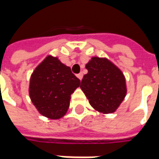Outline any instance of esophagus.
<instances>
[{"instance_id":"1","label":"esophagus","mask_w":159,"mask_h":159,"mask_svg":"<svg viewBox=\"0 0 159 159\" xmlns=\"http://www.w3.org/2000/svg\"><path fill=\"white\" fill-rule=\"evenodd\" d=\"M77 77L79 78V80H82V78H83V74L82 73H79V74H77Z\"/></svg>"}]
</instances>
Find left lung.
Returning a JSON list of instances; mask_svg holds the SVG:
<instances>
[{
  "mask_svg": "<svg viewBox=\"0 0 159 159\" xmlns=\"http://www.w3.org/2000/svg\"><path fill=\"white\" fill-rule=\"evenodd\" d=\"M86 68L80 89L90 105L103 114L116 111L126 95L125 79L123 72L104 57L91 58Z\"/></svg>",
  "mask_w": 159,
  "mask_h": 159,
  "instance_id": "1",
  "label": "left lung"
}]
</instances>
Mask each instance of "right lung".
<instances>
[{"instance_id":"1","label":"right lung","mask_w":159,"mask_h":159,"mask_svg":"<svg viewBox=\"0 0 159 159\" xmlns=\"http://www.w3.org/2000/svg\"><path fill=\"white\" fill-rule=\"evenodd\" d=\"M80 85V80L69 66L57 57L48 56L31 75L29 95L41 115L59 119L67 112L70 95Z\"/></svg>"}]
</instances>
